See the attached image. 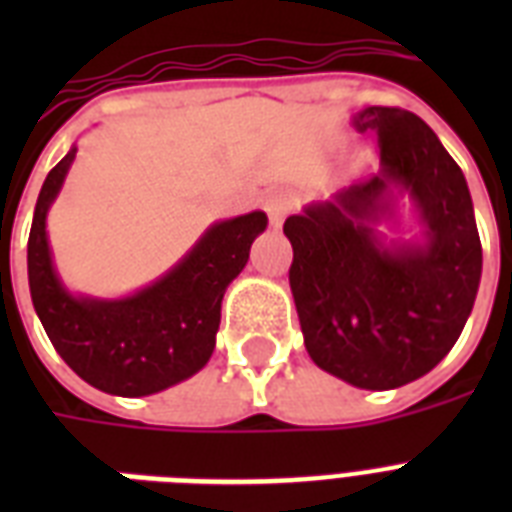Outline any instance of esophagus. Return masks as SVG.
Listing matches in <instances>:
<instances>
[{
	"label": "esophagus",
	"instance_id": "1",
	"mask_svg": "<svg viewBox=\"0 0 512 512\" xmlns=\"http://www.w3.org/2000/svg\"><path fill=\"white\" fill-rule=\"evenodd\" d=\"M292 196L287 191H276L271 193L268 199H265V209H268V217H271L273 228H279L284 223V217L289 215V209H292Z\"/></svg>",
	"mask_w": 512,
	"mask_h": 512
}]
</instances>
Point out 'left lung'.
Returning <instances> with one entry per match:
<instances>
[{
  "mask_svg": "<svg viewBox=\"0 0 512 512\" xmlns=\"http://www.w3.org/2000/svg\"><path fill=\"white\" fill-rule=\"evenodd\" d=\"M380 140V172L287 217L289 287L305 350L364 390L420 380L452 350L481 284V239L465 175L436 132L404 108L353 114ZM413 201L420 240H385L397 201Z\"/></svg>",
  "mask_w": 512,
  "mask_h": 512,
  "instance_id": "8db88e82",
  "label": "left lung"
}]
</instances>
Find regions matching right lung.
I'll use <instances>...</instances> for the list:
<instances>
[{
	"label": "right lung",
	"instance_id": "right-lung-1",
	"mask_svg": "<svg viewBox=\"0 0 512 512\" xmlns=\"http://www.w3.org/2000/svg\"><path fill=\"white\" fill-rule=\"evenodd\" d=\"M76 159L71 146L50 170L36 199L28 233V287L34 311L60 358L92 388L138 398L167 390L204 369L215 350L220 305L249 260L268 217L212 223L170 271L127 297L68 292L52 263L47 212Z\"/></svg>",
	"mask_w": 512,
	"mask_h": 512
}]
</instances>
